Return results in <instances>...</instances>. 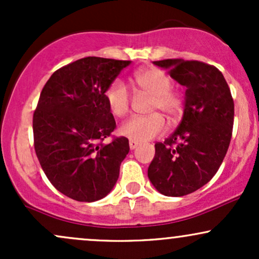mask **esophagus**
<instances>
[{"mask_svg": "<svg viewBox=\"0 0 259 259\" xmlns=\"http://www.w3.org/2000/svg\"><path fill=\"white\" fill-rule=\"evenodd\" d=\"M139 146V142L138 141H134V140H130L129 141V147L130 150H135L136 147Z\"/></svg>", "mask_w": 259, "mask_h": 259, "instance_id": "esophagus-1", "label": "esophagus"}]
</instances>
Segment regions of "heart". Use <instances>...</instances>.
Returning <instances> with one entry per match:
<instances>
[{
    "label": "heart",
    "instance_id": "heart-1",
    "mask_svg": "<svg viewBox=\"0 0 259 259\" xmlns=\"http://www.w3.org/2000/svg\"><path fill=\"white\" fill-rule=\"evenodd\" d=\"M134 81L145 94L152 97L148 112L153 114L146 117H134L121 124L119 132L127 139L138 142L148 141L165 132V120L158 113H162L169 120L174 121L180 117L184 108V97L179 90L171 88L170 76L157 68L140 70L134 75ZM105 97L115 117L123 118L129 113L132 96L123 82L117 80L107 88Z\"/></svg>",
    "mask_w": 259,
    "mask_h": 259
}]
</instances>
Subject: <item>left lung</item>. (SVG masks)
<instances>
[{
	"instance_id": "1",
	"label": "left lung",
	"mask_w": 259,
	"mask_h": 259,
	"mask_svg": "<svg viewBox=\"0 0 259 259\" xmlns=\"http://www.w3.org/2000/svg\"><path fill=\"white\" fill-rule=\"evenodd\" d=\"M186 88L178 129L163 142L148 167V179L171 197L196 191L214 177L230 145L234 100L218 68L180 58L153 62Z\"/></svg>"
}]
</instances>
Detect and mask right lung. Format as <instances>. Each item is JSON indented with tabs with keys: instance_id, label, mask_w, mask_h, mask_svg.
I'll return each instance as SVG.
<instances>
[{
	"instance_id": "right-lung-1",
	"label": "right lung",
	"mask_w": 259,
	"mask_h": 259,
	"mask_svg": "<svg viewBox=\"0 0 259 259\" xmlns=\"http://www.w3.org/2000/svg\"><path fill=\"white\" fill-rule=\"evenodd\" d=\"M130 61L85 57L47 80L32 117L34 147L47 179L79 202L101 200L119 177L129 140L115 129L105 92Z\"/></svg>"
}]
</instances>
